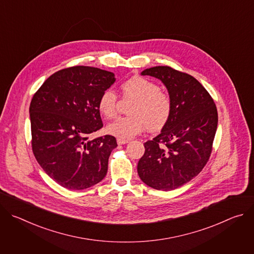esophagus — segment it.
I'll return each mask as SVG.
<instances>
[{"instance_id":"34e87169","label":"esophagus","mask_w":254,"mask_h":254,"mask_svg":"<svg viewBox=\"0 0 254 254\" xmlns=\"http://www.w3.org/2000/svg\"><path fill=\"white\" fill-rule=\"evenodd\" d=\"M117 141H118L119 144H126V143L128 142V140H127V139H125V138H118Z\"/></svg>"}]
</instances>
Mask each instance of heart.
<instances>
[{
    "mask_svg": "<svg viewBox=\"0 0 254 254\" xmlns=\"http://www.w3.org/2000/svg\"><path fill=\"white\" fill-rule=\"evenodd\" d=\"M123 95L133 100L130 105L129 117L118 118L106 127V131L119 138H131L140 133L147 127L150 131L161 130L172 115V99L160 86L141 76H133L122 84ZM118 96L113 89L104 90L97 102V108L102 117L112 119L117 114Z\"/></svg>",
    "mask_w": 254,
    "mask_h": 254,
    "instance_id": "heart-1",
    "label": "heart"
}]
</instances>
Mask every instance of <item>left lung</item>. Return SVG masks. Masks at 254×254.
Here are the masks:
<instances>
[{"mask_svg":"<svg viewBox=\"0 0 254 254\" xmlns=\"http://www.w3.org/2000/svg\"><path fill=\"white\" fill-rule=\"evenodd\" d=\"M140 74L163 82L173 108L161 133L144 142L137 174L146 185L171 191L188 183L208 162L218 114L208 91L193 76L169 66L147 68Z\"/></svg>","mask_w":254,"mask_h":254,"instance_id":"obj_1","label":"left lung"}]
</instances>
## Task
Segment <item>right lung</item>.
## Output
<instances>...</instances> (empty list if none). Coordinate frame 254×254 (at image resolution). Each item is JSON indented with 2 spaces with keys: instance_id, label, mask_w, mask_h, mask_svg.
<instances>
[{
  "instance_id": "add662e5",
  "label": "right lung",
  "mask_w": 254,
  "mask_h": 254,
  "mask_svg": "<svg viewBox=\"0 0 254 254\" xmlns=\"http://www.w3.org/2000/svg\"><path fill=\"white\" fill-rule=\"evenodd\" d=\"M116 80L113 72L74 66L55 72L32 98L34 156L44 172L66 189H87L107 173L108 158L118 147L116 137H88L103 127L98 98Z\"/></svg>"
}]
</instances>
